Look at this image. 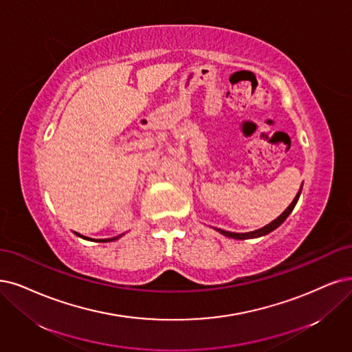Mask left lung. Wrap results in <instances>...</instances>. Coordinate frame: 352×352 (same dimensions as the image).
I'll return each mask as SVG.
<instances>
[{
	"label": "left lung",
	"instance_id": "left-lung-1",
	"mask_svg": "<svg viewBox=\"0 0 352 352\" xmlns=\"http://www.w3.org/2000/svg\"><path fill=\"white\" fill-rule=\"evenodd\" d=\"M300 191H302V188H300ZM300 191H298V192L296 194L294 200L292 201V204L287 207V209H285L276 220H272L271 223H268L267 226H264V228H261V229L254 230V232H248V233H232V232H226V230H222V229H217V230H219L220 233H222V235H225V236H228V238H233V239H251V238L264 236V235H267V233H270V232H272L274 229H277V228L284 222V220L289 217V214H290V213L293 212V209H294V206H296L298 197H300Z\"/></svg>",
	"mask_w": 352,
	"mask_h": 352
}]
</instances>
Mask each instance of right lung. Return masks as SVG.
<instances>
[{"instance_id": "1", "label": "right lung", "mask_w": 352, "mask_h": 352, "mask_svg": "<svg viewBox=\"0 0 352 352\" xmlns=\"http://www.w3.org/2000/svg\"><path fill=\"white\" fill-rule=\"evenodd\" d=\"M78 236H81V238H84V239H88V238H85V236H82V235H80V233H76ZM120 236H117V238H111V239H98V242H111V241H116V239H119Z\"/></svg>"}]
</instances>
